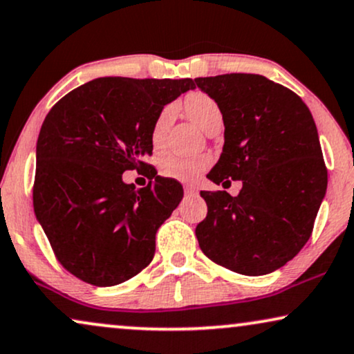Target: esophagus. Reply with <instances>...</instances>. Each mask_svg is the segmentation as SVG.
Segmentation results:
<instances>
[{
	"mask_svg": "<svg viewBox=\"0 0 354 354\" xmlns=\"http://www.w3.org/2000/svg\"><path fill=\"white\" fill-rule=\"evenodd\" d=\"M185 193L190 196H196L198 195V188L195 185H192V183H188L185 185Z\"/></svg>",
	"mask_w": 354,
	"mask_h": 354,
	"instance_id": "esophagus-1",
	"label": "esophagus"
}]
</instances>
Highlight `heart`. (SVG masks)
Returning a JSON list of instances; mask_svg holds the SVG:
<instances>
[{
	"mask_svg": "<svg viewBox=\"0 0 354 354\" xmlns=\"http://www.w3.org/2000/svg\"><path fill=\"white\" fill-rule=\"evenodd\" d=\"M187 114L195 122L198 127L206 130L214 124L217 119H222L221 108L211 96L206 93H193L185 101ZM174 119V106L169 104L161 109L158 118L154 119L151 129V143L153 147L159 149L166 142V135ZM211 164L209 156H185V154H169L162 158L161 161V174L164 177L174 178V180L180 182H195L203 172L206 171L207 166Z\"/></svg>",
	"mask_w": 354,
	"mask_h": 354,
	"instance_id": "heart-1",
	"label": "heart"
}]
</instances>
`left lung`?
I'll return each instance as SVG.
<instances>
[{"mask_svg": "<svg viewBox=\"0 0 354 354\" xmlns=\"http://www.w3.org/2000/svg\"><path fill=\"white\" fill-rule=\"evenodd\" d=\"M221 108L224 148L207 178L236 196L201 192L206 219L196 239L207 258L243 275H264L299 253L326 196L327 169L316 124L301 98L258 74L198 77Z\"/></svg>", "mask_w": 354, "mask_h": 354, "instance_id": "1", "label": "left lung"}]
</instances>
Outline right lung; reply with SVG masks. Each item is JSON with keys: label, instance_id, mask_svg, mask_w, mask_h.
<instances>
[{"label": "right lung", "instance_id": "add662e5", "mask_svg": "<svg viewBox=\"0 0 354 354\" xmlns=\"http://www.w3.org/2000/svg\"><path fill=\"white\" fill-rule=\"evenodd\" d=\"M195 88L192 79L101 77L61 98L37 142L33 209L56 258L77 279L113 287L151 263L156 232L183 198L156 176L151 129L164 106ZM153 182L137 191L125 170Z\"/></svg>", "mask_w": 354, "mask_h": 354}]
</instances>
